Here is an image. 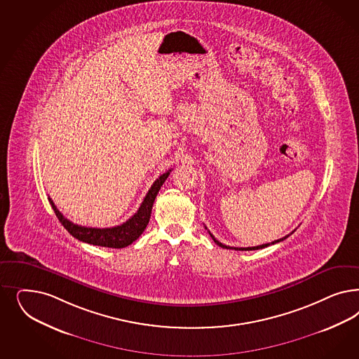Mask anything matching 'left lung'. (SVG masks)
I'll list each match as a JSON object with an SVG mask.
<instances>
[{"instance_id": "left-lung-1", "label": "left lung", "mask_w": 359, "mask_h": 359, "mask_svg": "<svg viewBox=\"0 0 359 359\" xmlns=\"http://www.w3.org/2000/svg\"><path fill=\"white\" fill-rule=\"evenodd\" d=\"M210 236L212 238V241L215 242V243L218 244L219 247H222V248H227V250H235V251H252V250H262V248H264V247H268V245H271V244H275L278 243V242H281V241H284V239H287L290 235H287V236H284V238H281V239H278V241H275V242H272V243H266V244H262V245H256V247H245V248H238V247H230V245H226V244H222L220 242H218L214 236H212V233H210Z\"/></svg>"}]
</instances>
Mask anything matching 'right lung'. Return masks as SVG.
<instances>
[{
    "instance_id": "right-lung-1",
    "label": "right lung",
    "mask_w": 359,
    "mask_h": 359,
    "mask_svg": "<svg viewBox=\"0 0 359 359\" xmlns=\"http://www.w3.org/2000/svg\"><path fill=\"white\" fill-rule=\"evenodd\" d=\"M170 172H172V169L160 175L154 181L148 194L144 198L137 212L133 217H130L127 222H124L123 224L115 226V227L95 229V227H84V226L75 224L63 217V214L54 205L51 198H48V201H50V205L54 210L59 222L78 241L84 242V243L93 244V245H100V247L124 248L129 244L133 243L136 239H139L140 235L147 229L149 219H151V208H153L154 199L157 197L158 190L161 189L162 184L169 177Z\"/></svg>"
}]
</instances>
